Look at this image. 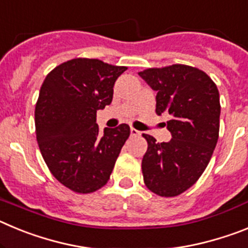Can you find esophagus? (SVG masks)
Listing matches in <instances>:
<instances>
[{"instance_id":"obj_1","label":"esophagus","mask_w":248,"mask_h":248,"mask_svg":"<svg viewBox=\"0 0 248 248\" xmlns=\"http://www.w3.org/2000/svg\"><path fill=\"white\" fill-rule=\"evenodd\" d=\"M140 134H141V133H140L139 130H137V129H134V128L130 129V135H131V137H139Z\"/></svg>"}]
</instances>
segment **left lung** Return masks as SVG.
I'll use <instances>...</instances> for the list:
<instances>
[{
    "label": "left lung",
    "mask_w": 248,
    "mask_h": 248,
    "mask_svg": "<svg viewBox=\"0 0 248 248\" xmlns=\"http://www.w3.org/2000/svg\"><path fill=\"white\" fill-rule=\"evenodd\" d=\"M139 76L156 92L157 115H171L166 128L172 137L156 143L143 134L144 183L154 194L172 198L191 187L211 159L220 130V94L205 72L190 65L149 68Z\"/></svg>",
    "instance_id": "obj_1"
}]
</instances>
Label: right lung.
I'll return each mask as SVG.
<instances>
[{
    "label": "right lung",
    "mask_w": 248,
    "mask_h": 248,
    "mask_svg": "<svg viewBox=\"0 0 248 248\" xmlns=\"http://www.w3.org/2000/svg\"><path fill=\"white\" fill-rule=\"evenodd\" d=\"M126 67L77 58L46 77L34 110L39 150L57 180L79 194L108 183L130 128L120 124L99 134L97 110L113 100V87Z\"/></svg>",
    "instance_id": "1"
}]
</instances>
